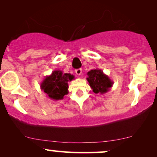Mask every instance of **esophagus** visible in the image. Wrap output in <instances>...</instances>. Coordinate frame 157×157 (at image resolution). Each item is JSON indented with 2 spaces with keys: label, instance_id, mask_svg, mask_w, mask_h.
<instances>
[{
  "label": "esophagus",
  "instance_id": "34e87169",
  "mask_svg": "<svg viewBox=\"0 0 157 157\" xmlns=\"http://www.w3.org/2000/svg\"><path fill=\"white\" fill-rule=\"evenodd\" d=\"M75 72H76V74L77 76H80L81 74V73H82V69L81 68H78V69H76L75 71Z\"/></svg>",
  "mask_w": 157,
  "mask_h": 157
}]
</instances>
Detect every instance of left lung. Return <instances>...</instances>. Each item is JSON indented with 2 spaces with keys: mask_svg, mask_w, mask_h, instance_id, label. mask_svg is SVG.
Returning a JSON list of instances; mask_svg holds the SVG:
<instances>
[{
  "mask_svg": "<svg viewBox=\"0 0 157 157\" xmlns=\"http://www.w3.org/2000/svg\"><path fill=\"white\" fill-rule=\"evenodd\" d=\"M87 76L86 80L92 91L95 94H106L113 84V82L110 78L99 68L89 71L87 73Z\"/></svg>",
  "mask_w": 157,
  "mask_h": 157,
  "instance_id": "1",
  "label": "left lung"
}]
</instances>
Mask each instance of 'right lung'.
Returning <instances> with one entry per match:
<instances>
[{
  "instance_id": "add662e5",
  "label": "right lung",
  "mask_w": 157,
  "mask_h": 157,
  "mask_svg": "<svg viewBox=\"0 0 157 157\" xmlns=\"http://www.w3.org/2000/svg\"><path fill=\"white\" fill-rule=\"evenodd\" d=\"M74 79L71 74H63L61 70H56L51 75L46 76L40 83V89L51 99L58 101L63 98L68 94V81Z\"/></svg>"
}]
</instances>
